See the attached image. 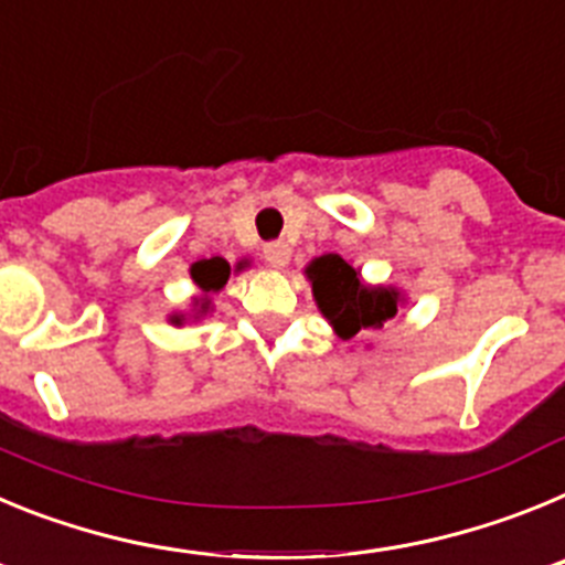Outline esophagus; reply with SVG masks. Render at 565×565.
<instances>
[{"instance_id":"obj_1","label":"esophagus","mask_w":565,"mask_h":565,"mask_svg":"<svg viewBox=\"0 0 565 565\" xmlns=\"http://www.w3.org/2000/svg\"><path fill=\"white\" fill-rule=\"evenodd\" d=\"M263 259L274 268H286L288 259H291V248H288V243H282V239H274V243H266V246H263Z\"/></svg>"}]
</instances>
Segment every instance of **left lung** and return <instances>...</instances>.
Segmentation results:
<instances>
[{"label":"left lung","mask_w":565,"mask_h":565,"mask_svg":"<svg viewBox=\"0 0 565 565\" xmlns=\"http://www.w3.org/2000/svg\"><path fill=\"white\" fill-rule=\"evenodd\" d=\"M319 311L331 319L342 339L356 337L362 328H382L398 311L396 288H364L359 271L339 254L317 257L308 266Z\"/></svg>","instance_id":"8db88e82"}]
</instances>
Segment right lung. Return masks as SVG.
I'll use <instances>...</instances> for the list:
<instances>
[{
    "label": "right lung",
    "mask_w": 565,
    "mask_h": 565,
    "mask_svg": "<svg viewBox=\"0 0 565 565\" xmlns=\"http://www.w3.org/2000/svg\"><path fill=\"white\" fill-rule=\"evenodd\" d=\"M228 274H232V268H228V263L223 257L201 259V263H194L192 266V279L203 288V291H221V288L226 286ZM174 322H181V319H174Z\"/></svg>",
    "instance_id": "1"
}]
</instances>
